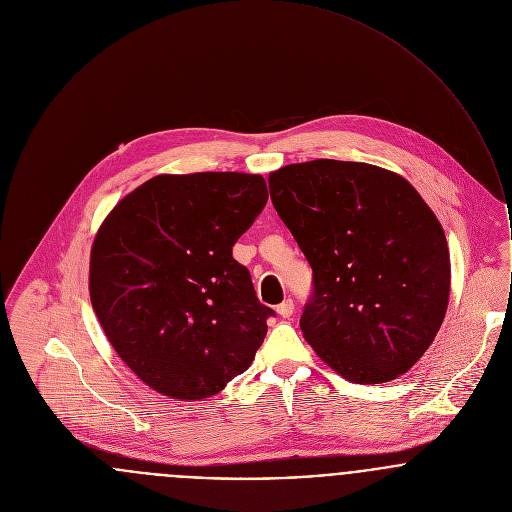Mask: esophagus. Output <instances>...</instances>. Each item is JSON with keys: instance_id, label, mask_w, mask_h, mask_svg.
<instances>
[{"instance_id": "obj_1", "label": "esophagus", "mask_w": 512, "mask_h": 512, "mask_svg": "<svg viewBox=\"0 0 512 512\" xmlns=\"http://www.w3.org/2000/svg\"><path fill=\"white\" fill-rule=\"evenodd\" d=\"M276 312L282 318H290L294 314V302L292 300H284L280 306H276Z\"/></svg>"}]
</instances>
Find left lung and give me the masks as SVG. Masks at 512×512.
Listing matches in <instances>:
<instances>
[{"mask_svg":"<svg viewBox=\"0 0 512 512\" xmlns=\"http://www.w3.org/2000/svg\"><path fill=\"white\" fill-rule=\"evenodd\" d=\"M268 184L314 272L306 341L353 383L405 373L449 302V248L433 210L403 176L365 163L288 165Z\"/></svg>","mask_w":512,"mask_h":512,"instance_id":"1","label":"left lung"}]
</instances>
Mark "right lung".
<instances>
[{
  "label": "right lung",
  "instance_id": "obj_1",
  "mask_svg": "<svg viewBox=\"0 0 512 512\" xmlns=\"http://www.w3.org/2000/svg\"><path fill=\"white\" fill-rule=\"evenodd\" d=\"M266 202L260 174H161L103 222L91 304L119 357L155 391L204 399L250 367L274 310L232 246Z\"/></svg>",
  "mask_w": 512,
  "mask_h": 512
}]
</instances>
